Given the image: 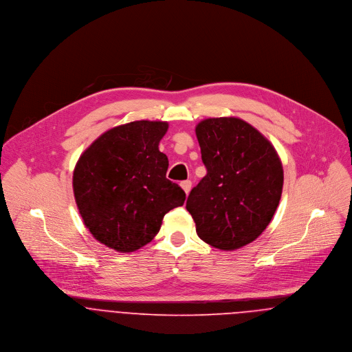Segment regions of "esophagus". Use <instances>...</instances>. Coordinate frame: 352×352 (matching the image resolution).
Here are the masks:
<instances>
[{
    "instance_id": "1",
    "label": "esophagus",
    "mask_w": 352,
    "mask_h": 352,
    "mask_svg": "<svg viewBox=\"0 0 352 352\" xmlns=\"http://www.w3.org/2000/svg\"><path fill=\"white\" fill-rule=\"evenodd\" d=\"M180 186H182V188L184 190V192L188 195V194H190V191H191V186H192L191 180H184V182H182V183H180Z\"/></svg>"
}]
</instances>
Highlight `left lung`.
<instances>
[{"label": "left lung", "instance_id": "1", "mask_svg": "<svg viewBox=\"0 0 352 352\" xmlns=\"http://www.w3.org/2000/svg\"><path fill=\"white\" fill-rule=\"evenodd\" d=\"M207 175L186 208L208 245L234 251L271 222L283 188V166L272 144L243 119L208 118L195 129Z\"/></svg>", "mask_w": 352, "mask_h": 352}]
</instances>
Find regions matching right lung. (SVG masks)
Listing matches in <instances>:
<instances>
[{"label": "right lung", "mask_w": 352, "mask_h": 352, "mask_svg": "<svg viewBox=\"0 0 352 352\" xmlns=\"http://www.w3.org/2000/svg\"><path fill=\"white\" fill-rule=\"evenodd\" d=\"M166 130V122H130L101 134L78 158L76 203L105 247L122 253L142 248L164 215L186 201V192L166 179L168 157L158 149Z\"/></svg>", "instance_id": "obj_1"}]
</instances>
